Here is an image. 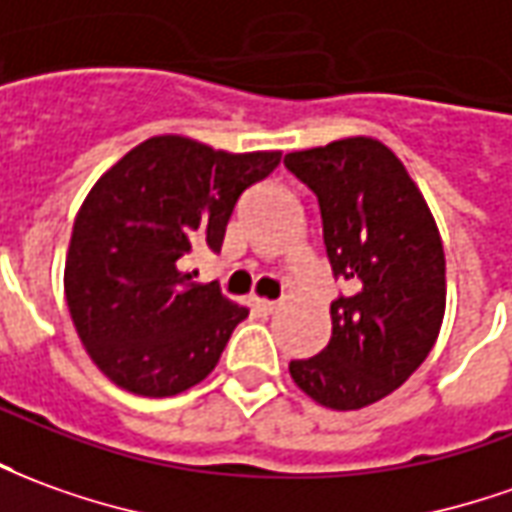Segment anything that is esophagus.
<instances>
[{
  "instance_id": "esophagus-1",
  "label": "esophagus",
  "mask_w": 512,
  "mask_h": 512,
  "mask_svg": "<svg viewBox=\"0 0 512 512\" xmlns=\"http://www.w3.org/2000/svg\"><path fill=\"white\" fill-rule=\"evenodd\" d=\"M253 306H256V312H259V315H273V312H276L278 309V303L276 301H264V298H256V301H253Z\"/></svg>"
}]
</instances>
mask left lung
I'll use <instances>...</instances> for the list:
<instances>
[{
  "label": "left lung",
  "mask_w": 512,
  "mask_h": 512,
  "mask_svg": "<svg viewBox=\"0 0 512 512\" xmlns=\"http://www.w3.org/2000/svg\"><path fill=\"white\" fill-rule=\"evenodd\" d=\"M317 197L334 278L331 340L290 373L329 410L390 396L429 357L446 312V256L424 195L390 147L368 136L284 155Z\"/></svg>",
  "instance_id": "obj_1"
}]
</instances>
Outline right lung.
I'll list each match as a JSON object with an SVG mask.
<instances>
[{"label":"right lung","instance_id":"right-lung-1","mask_svg":"<svg viewBox=\"0 0 512 512\" xmlns=\"http://www.w3.org/2000/svg\"><path fill=\"white\" fill-rule=\"evenodd\" d=\"M281 153H225L153 136L94 183L74 217L66 303L94 365L136 396H178L209 376L248 309L192 284L183 259L222 248L239 195Z\"/></svg>","mask_w":512,"mask_h":512}]
</instances>
